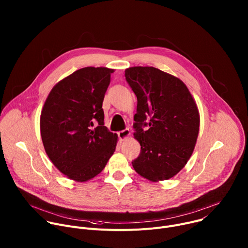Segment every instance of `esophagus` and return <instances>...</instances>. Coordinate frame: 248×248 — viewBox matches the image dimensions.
I'll use <instances>...</instances> for the list:
<instances>
[{
  "instance_id": "obj_1",
  "label": "esophagus",
  "mask_w": 248,
  "mask_h": 248,
  "mask_svg": "<svg viewBox=\"0 0 248 248\" xmlns=\"http://www.w3.org/2000/svg\"><path fill=\"white\" fill-rule=\"evenodd\" d=\"M118 135H119V139L121 140V141H124V140H125V139H127L128 137H129V135H130V131H129V129H124V130H122V131H119L118 132Z\"/></svg>"
}]
</instances>
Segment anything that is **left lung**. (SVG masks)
I'll return each instance as SVG.
<instances>
[{
	"label": "left lung",
	"mask_w": 248,
	"mask_h": 248,
	"mask_svg": "<svg viewBox=\"0 0 248 248\" xmlns=\"http://www.w3.org/2000/svg\"><path fill=\"white\" fill-rule=\"evenodd\" d=\"M124 76L137 97L133 135L141 150L132 167L150 182L169 180L194 150L200 124L195 100L180 78L156 67H128Z\"/></svg>",
	"instance_id": "8db88e82"
}]
</instances>
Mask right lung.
I'll return each mask as SVG.
<instances>
[{"label":"right lung","instance_id":"1","mask_svg":"<svg viewBox=\"0 0 248 248\" xmlns=\"http://www.w3.org/2000/svg\"><path fill=\"white\" fill-rule=\"evenodd\" d=\"M114 69L87 66L59 81L40 116L45 151L68 179L85 183L100 173L114 154L117 133L104 125L102 104Z\"/></svg>","mask_w":248,"mask_h":248}]
</instances>
